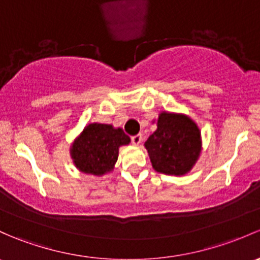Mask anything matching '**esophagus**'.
<instances>
[{
	"instance_id": "34e87169",
	"label": "esophagus",
	"mask_w": 260,
	"mask_h": 260,
	"mask_svg": "<svg viewBox=\"0 0 260 260\" xmlns=\"http://www.w3.org/2000/svg\"><path fill=\"white\" fill-rule=\"evenodd\" d=\"M131 141H132V143L135 144V146H138V144L142 143V135L132 136V137H131Z\"/></svg>"
}]
</instances>
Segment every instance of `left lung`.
<instances>
[{"label": "left lung", "instance_id": "obj_1", "mask_svg": "<svg viewBox=\"0 0 260 260\" xmlns=\"http://www.w3.org/2000/svg\"><path fill=\"white\" fill-rule=\"evenodd\" d=\"M153 168L163 174H187L202 152L201 131L193 119L182 113L162 112L157 129L144 143Z\"/></svg>", "mask_w": 260, "mask_h": 260}]
</instances>
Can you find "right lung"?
<instances>
[{
	"instance_id": "right-lung-1",
	"label": "right lung",
	"mask_w": 260,
	"mask_h": 260,
	"mask_svg": "<svg viewBox=\"0 0 260 260\" xmlns=\"http://www.w3.org/2000/svg\"><path fill=\"white\" fill-rule=\"evenodd\" d=\"M131 138L122 128L111 124L91 123L71 147V157L81 172L93 176H103L113 171L118 159L121 146L129 144Z\"/></svg>"
}]
</instances>
